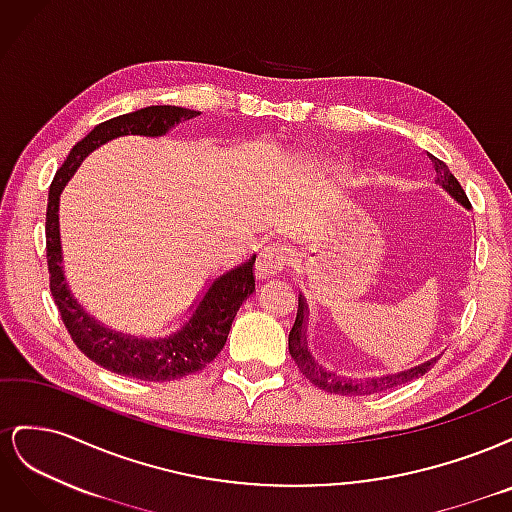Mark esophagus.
<instances>
[{
	"label": "esophagus",
	"instance_id": "1",
	"mask_svg": "<svg viewBox=\"0 0 512 512\" xmlns=\"http://www.w3.org/2000/svg\"><path fill=\"white\" fill-rule=\"evenodd\" d=\"M288 265H290V258L284 247L269 245L256 260L258 280H273V277H280L288 269Z\"/></svg>",
	"mask_w": 512,
	"mask_h": 512
}]
</instances>
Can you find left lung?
I'll return each mask as SVG.
<instances>
[{
	"label": "left lung",
	"mask_w": 512,
	"mask_h": 512,
	"mask_svg": "<svg viewBox=\"0 0 512 512\" xmlns=\"http://www.w3.org/2000/svg\"><path fill=\"white\" fill-rule=\"evenodd\" d=\"M433 170H436V183H440L442 188L451 194L457 203H461L463 207H472L470 200L463 192L461 183L455 179V175L448 170V166L438 160L436 156H429ZM305 316H307V307L305 301L299 297V309H297V320H294L290 335H288V350L290 356L294 359V363L299 365L301 374L312 382L318 389L327 391V393H335V395H374V393H382V391H389L395 389L399 384H406L412 382L414 378L427 374V371L433 367L438 359H431L423 365L406 369V371H399V374H389V376H380V378H365V380H350V378H339L331 371L322 369L314 359L312 354L307 352V339H305Z\"/></svg>",
	"instance_id": "left-lung-1"
}]
</instances>
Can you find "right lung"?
<instances>
[{
    "label": "right lung",
    "instance_id": "obj_1",
    "mask_svg": "<svg viewBox=\"0 0 512 512\" xmlns=\"http://www.w3.org/2000/svg\"><path fill=\"white\" fill-rule=\"evenodd\" d=\"M198 111L181 106H147L141 111L108 119L91 130L72 147L66 162L55 173L46 205V262H49V282L55 305L64 320L72 342L100 367L147 382H168L196 374L207 367L226 344L241 303L254 292V262L252 256L241 267L218 277L198 303L194 316L185 327L164 339H141L121 335L102 327L89 318L81 305L74 301L61 271L59 245V194L74 175L87 153L123 134L162 136L175 123L196 117Z\"/></svg>",
    "mask_w": 512,
    "mask_h": 512
}]
</instances>
